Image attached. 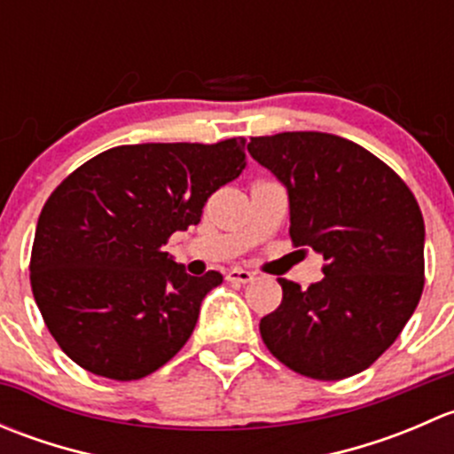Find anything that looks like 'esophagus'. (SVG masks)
Returning <instances> with one entry per match:
<instances>
[{
  "instance_id": "34e87169",
  "label": "esophagus",
  "mask_w": 454,
  "mask_h": 454,
  "mask_svg": "<svg viewBox=\"0 0 454 454\" xmlns=\"http://www.w3.org/2000/svg\"><path fill=\"white\" fill-rule=\"evenodd\" d=\"M226 278L231 283H241V286H246V283L253 281V272H248V270H241V268H232L226 272Z\"/></svg>"
}]
</instances>
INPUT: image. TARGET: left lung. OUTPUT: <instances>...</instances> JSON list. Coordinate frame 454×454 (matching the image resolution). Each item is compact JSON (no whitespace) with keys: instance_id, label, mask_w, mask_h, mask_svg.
Segmentation results:
<instances>
[{"instance_id":"obj_1","label":"left lung","mask_w":454,"mask_h":454,"mask_svg":"<svg viewBox=\"0 0 454 454\" xmlns=\"http://www.w3.org/2000/svg\"><path fill=\"white\" fill-rule=\"evenodd\" d=\"M290 198V237L323 254L325 277L259 323L265 347L314 380L360 373L395 342L424 290V217L391 167L356 142L286 131L248 142Z\"/></svg>"}]
</instances>
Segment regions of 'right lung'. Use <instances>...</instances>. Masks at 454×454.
<instances>
[{"instance_id":"1","label":"right lung","mask_w":454,"mask_h":454,"mask_svg":"<svg viewBox=\"0 0 454 454\" xmlns=\"http://www.w3.org/2000/svg\"><path fill=\"white\" fill-rule=\"evenodd\" d=\"M244 145L114 146L54 189L36 222L30 286L45 327L79 367L129 382L186 345L201 301L223 277H191L162 248L239 177Z\"/></svg>"}]
</instances>
